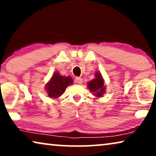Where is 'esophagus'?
I'll list each match as a JSON object with an SVG mask.
<instances>
[{
	"label": "esophagus",
	"mask_w": 156,
	"mask_h": 156,
	"mask_svg": "<svg viewBox=\"0 0 156 156\" xmlns=\"http://www.w3.org/2000/svg\"><path fill=\"white\" fill-rule=\"evenodd\" d=\"M75 82L77 83V84H82V78H80V77H76V79H75Z\"/></svg>",
	"instance_id": "34e87169"
}]
</instances>
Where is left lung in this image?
<instances>
[{"mask_svg":"<svg viewBox=\"0 0 156 156\" xmlns=\"http://www.w3.org/2000/svg\"><path fill=\"white\" fill-rule=\"evenodd\" d=\"M94 76L95 78L89 82L87 86L89 90L94 93V95L97 97H101L105 93L106 87L104 85V80L100 72H97L94 74Z\"/></svg>","mask_w":156,"mask_h":156,"instance_id":"1","label":"left lung"}]
</instances>
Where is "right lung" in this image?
Wrapping results in <instances>:
<instances>
[{
    "mask_svg": "<svg viewBox=\"0 0 156 156\" xmlns=\"http://www.w3.org/2000/svg\"><path fill=\"white\" fill-rule=\"evenodd\" d=\"M73 80L71 76H62L59 72H55L50 82L46 84L45 89L49 97L56 98L60 97L67 87L72 84Z\"/></svg>",
    "mask_w": 156,
    "mask_h": 156,
    "instance_id": "obj_1",
    "label": "right lung"
}]
</instances>
